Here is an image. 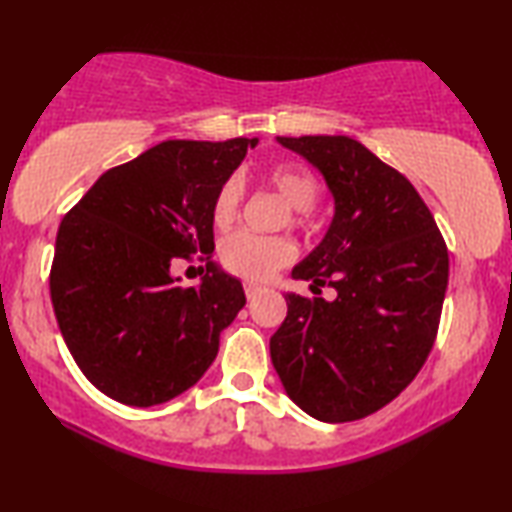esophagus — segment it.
<instances>
[{
  "label": "esophagus",
  "instance_id": "1",
  "mask_svg": "<svg viewBox=\"0 0 512 512\" xmlns=\"http://www.w3.org/2000/svg\"><path fill=\"white\" fill-rule=\"evenodd\" d=\"M257 294H262V287L255 285V283H246V297L248 299H255Z\"/></svg>",
  "mask_w": 512,
  "mask_h": 512
}]
</instances>
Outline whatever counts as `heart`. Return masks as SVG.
I'll return each instance as SVG.
<instances>
[{
	"instance_id": "obj_1",
	"label": "heart",
	"mask_w": 512,
	"mask_h": 512,
	"mask_svg": "<svg viewBox=\"0 0 512 512\" xmlns=\"http://www.w3.org/2000/svg\"><path fill=\"white\" fill-rule=\"evenodd\" d=\"M266 183L273 192L285 201L294 211V222L306 225L308 211L318 201V183L299 164H280L266 174ZM243 199L241 183L232 178L220 187L218 197L213 201V222L218 227L232 225L239 215ZM222 264L236 276L250 280V283H262L269 280L280 266L290 264L294 257V246L287 239H262V236L250 232H236L222 241L220 248Z\"/></svg>"
}]
</instances>
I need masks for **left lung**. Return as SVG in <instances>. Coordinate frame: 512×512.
Masks as SVG:
<instances>
[{
	"mask_svg": "<svg viewBox=\"0 0 512 512\" xmlns=\"http://www.w3.org/2000/svg\"><path fill=\"white\" fill-rule=\"evenodd\" d=\"M334 199L322 241L292 269L336 299L287 292L271 362L315 420L352 422L406 390L427 362L448 290V248L406 176L350 136H276Z\"/></svg>",
	"mask_w": 512,
	"mask_h": 512,
	"instance_id": "1",
	"label": "left lung"
}]
</instances>
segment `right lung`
I'll use <instances>...</instances> for the list:
<instances>
[{
    "label": "right lung",
    "instance_id": "obj_1",
    "mask_svg": "<svg viewBox=\"0 0 512 512\" xmlns=\"http://www.w3.org/2000/svg\"><path fill=\"white\" fill-rule=\"evenodd\" d=\"M257 143L162 141L99 176L64 215L50 299L71 357L106 397L160 406L218 357L246 292L211 259L213 201ZM192 252L207 257V276L181 288L170 266Z\"/></svg>",
    "mask_w": 512,
    "mask_h": 512
}]
</instances>
